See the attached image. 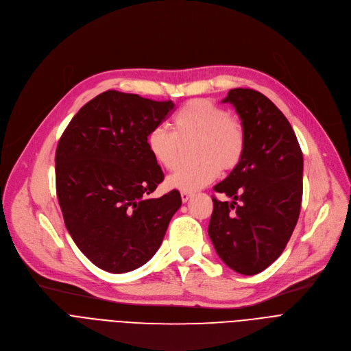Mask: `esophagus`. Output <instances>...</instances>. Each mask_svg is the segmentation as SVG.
Returning <instances> with one entry per match:
<instances>
[{
	"label": "esophagus",
	"mask_w": 351,
	"mask_h": 351,
	"mask_svg": "<svg viewBox=\"0 0 351 351\" xmlns=\"http://www.w3.org/2000/svg\"><path fill=\"white\" fill-rule=\"evenodd\" d=\"M191 193H189V191H180V197H182V202L183 203H187L189 202V199L191 198Z\"/></svg>",
	"instance_id": "34e87169"
}]
</instances>
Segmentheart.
<instances>
[{
    "label": "heart",
    "instance_id": "obj_1",
    "mask_svg": "<svg viewBox=\"0 0 351 351\" xmlns=\"http://www.w3.org/2000/svg\"><path fill=\"white\" fill-rule=\"evenodd\" d=\"M171 133L154 128L147 134L149 156L164 169L178 164L180 144L197 140L193 165L178 168L167 184L182 191H194L210 184L222 169H233L243 158L245 132L241 121L206 98L187 101L172 118Z\"/></svg>",
    "mask_w": 351,
    "mask_h": 351
}]
</instances>
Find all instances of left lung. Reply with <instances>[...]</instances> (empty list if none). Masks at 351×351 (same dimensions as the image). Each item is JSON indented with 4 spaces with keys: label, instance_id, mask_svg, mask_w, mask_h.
<instances>
[{
    "label": "left lung",
    "instance_id": "8db88e82",
    "mask_svg": "<svg viewBox=\"0 0 351 351\" xmlns=\"http://www.w3.org/2000/svg\"><path fill=\"white\" fill-rule=\"evenodd\" d=\"M230 103L245 132L241 161L214 186L208 234L219 258L241 275H256L279 256L295 228L303 198V153L286 117L268 97L232 88Z\"/></svg>",
    "mask_w": 351,
    "mask_h": 351
}]
</instances>
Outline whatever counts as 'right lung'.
<instances>
[{
    "label": "right lung",
    "instance_id": "right-lung-1",
    "mask_svg": "<svg viewBox=\"0 0 351 351\" xmlns=\"http://www.w3.org/2000/svg\"><path fill=\"white\" fill-rule=\"evenodd\" d=\"M172 101L108 90L72 118L56 153V183L65 226L98 268L125 274L157 253L182 198H152L164 180L145 138L173 111Z\"/></svg>",
    "mask_w": 351,
    "mask_h": 351
}]
</instances>
